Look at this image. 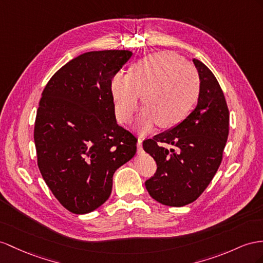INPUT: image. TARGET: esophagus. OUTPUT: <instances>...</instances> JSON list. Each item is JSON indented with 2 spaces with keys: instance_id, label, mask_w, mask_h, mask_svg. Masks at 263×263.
I'll return each instance as SVG.
<instances>
[{
  "instance_id": "34e87169",
  "label": "esophagus",
  "mask_w": 263,
  "mask_h": 263,
  "mask_svg": "<svg viewBox=\"0 0 263 263\" xmlns=\"http://www.w3.org/2000/svg\"><path fill=\"white\" fill-rule=\"evenodd\" d=\"M137 146H138V150H139V151L142 150V139H138Z\"/></svg>"
}]
</instances>
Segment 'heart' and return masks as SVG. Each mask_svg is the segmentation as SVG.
<instances>
[{
	"label": "heart",
	"instance_id": "b5f03b06",
	"mask_svg": "<svg viewBox=\"0 0 263 263\" xmlns=\"http://www.w3.org/2000/svg\"><path fill=\"white\" fill-rule=\"evenodd\" d=\"M110 90L114 113L121 123L132 118L142 96L144 109L137 123L140 131L147 132L156 123L167 129L185 119L198 100L200 78L182 57L158 52L138 61L129 74H114Z\"/></svg>",
	"mask_w": 263,
	"mask_h": 263
}]
</instances>
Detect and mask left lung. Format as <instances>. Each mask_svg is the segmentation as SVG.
<instances>
[{"label":"left lung","mask_w":263,"mask_h":263,"mask_svg":"<svg viewBox=\"0 0 263 263\" xmlns=\"http://www.w3.org/2000/svg\"><path fill=\"white\" fill-rule=\"evenodd\" d=\"M192 61L200 78L197 106L172 129L143 142L158 166L145 187L169 206L186 205L201 196L219 169L229 134V110L219 82L208 66Z\"/></svg>","instance_id":"1"}]
</instances>
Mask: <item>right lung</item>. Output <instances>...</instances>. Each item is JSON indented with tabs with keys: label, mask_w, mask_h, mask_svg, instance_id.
Listing matches in <instances>:
<instances>
[{
	"label": "right lung",
	"mask_w": 263,
	"mask_h": 263,
	"mask_svg": "<svg viewBox=\"0 0 263 263\" xmlns=\"http://www.w3.org/2000/svg\"><path fill=\"white\" fill-rule=\"evenodd\" d=\"M133 53L86 52L63 65L44 87L34 142L46 185L76 214L109 199L113 174L137 152V139L117 123L110 83Z\"/></svg>",
	"instance_id": "add662e5"
}]
</instances>
